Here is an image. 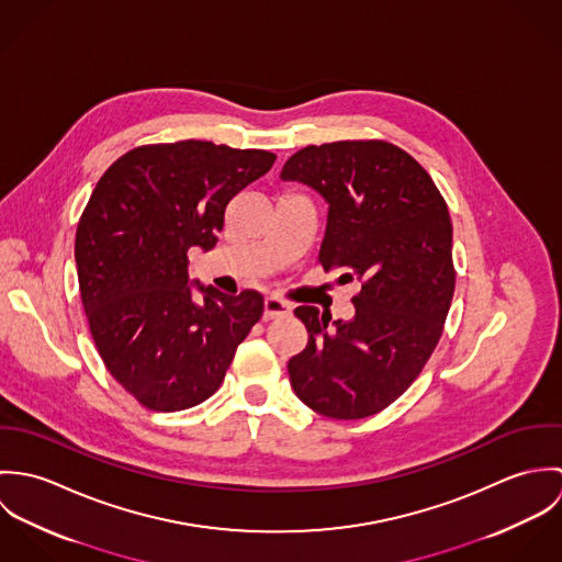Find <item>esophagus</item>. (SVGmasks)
<instances>
[{
	"mask_svg": "<svg viewBox=\"0 0 562 562\" xmlns=\"http://www.w3.org/2000/svg\"><path fill=\"white\" fill-rule=\"evenodd\" d=\"M290 314V305L274 299V296H268L263 301V318L266 321H274V318H285Z\"/></svg>",
	"mask_w": 562,
	"mask_h": 562,
	"instance_id": "34e87169",
	"label": "esophagus"
}]
</instances>
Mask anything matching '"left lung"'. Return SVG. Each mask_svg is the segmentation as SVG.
Listing matches in <instances>:
<instances>
[{"mask_svg": "<svg viewBox=\"0 0 562 562\" xmlns=\"http://www.w3.org/2000/svg\"><path fill=\"white\" fill-rule=\"evenodd\" d=\"M281 179L328 203L324 270L357 281L355 316L333 321L303 305L310 341L290 359L294 394L333 419H361L398 401L430 359L454 296L452 223L430 175L385 140L310 145Z\"/></svg>", "mask_w": 562, "mask_h": 562, "instance_id": "1", "label": "left lung"}]
</instances>
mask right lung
Masks as SVG:
<instances>
[{"label": "right lung", "instance_id": "add662e5", "mask_svg": "<svg viewBox=\"0 0 562 562\" xmlns=\"http://www.w3.org/2000/svg\"><path fill=\"white\" fill-rule=\"evenodd\" d=\"M277 160L207 140L143 145L97 181L76 234L81 305L108 372L151 411H183L223 383L263 296L194 301L188 250L214 248L229 201Z\"/></svg>", "mask_w": 562, "mask_h": 562}]
</instances>
